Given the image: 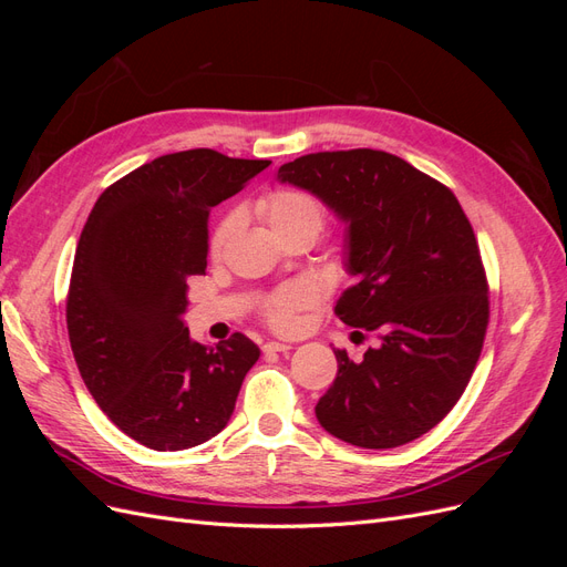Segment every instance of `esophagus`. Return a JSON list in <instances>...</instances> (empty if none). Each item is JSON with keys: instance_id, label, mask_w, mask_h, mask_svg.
<instances>
[{"instance_id": "obj_1", "label": "esophagus", "mask_w": 567, "mask_h": 567, "mask_svg": "<svg viewBox=\"0 0 567 567\" xmlns=\"http://www.w3.org/2000/svg\"><path fill=\"white\" fill-rule=\"evenodd\" d=\"M265 352H290L293 350V346H288V342H277V340H269L262 346Z\"/></svg>"}]
</instances>
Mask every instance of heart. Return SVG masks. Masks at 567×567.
Wrapping results in <instances>:
<instances>
[{"label": "heart", "mask_w": 567, "mask_h": 567, "mask_svg": "<svg viewBox=\"0 0 567 567\" xmlns=\"http://www.w3.org/2000/svg\"><path fill=\"white\" fill-rule=\"evenodd\" d=\"M260 213L265 215L267 225L274 234H284L290 229H312L315 234L323 225V205L300 188H277L260 200ZM236 215H229L219 221V227L213 234L210 252L219 255L225 250L231 234L236 231ZM312 302V290L307 286L293 284L281 288L267 300V319L279 331L296 329L298 312Z\"/></svg>", "instance_id": "obj_1"}]
</instances>
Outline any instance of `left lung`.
Masks as SVG:
<instances>
[{
	"mask_svg": "<svg viewBox=\"0 0 567 567\" xmlns=\"http://www.w3.org/2000/svg\"><path fill=\"white\" fill-rule=\"evenodd\" d=\"M277 182L346 225L342 267L354 281L336 315L381 333L359 362L336 352L317 421L364 450L421 437L458 402L485 340L487 281L468 217L447 186L385 151L310 153L281 165Z\"/></svg>",
	"mask_w": 567,
	"mask_h": 567,
	"instance_id": "8db88e82",
	"label": "left lung"
}]
</instances>
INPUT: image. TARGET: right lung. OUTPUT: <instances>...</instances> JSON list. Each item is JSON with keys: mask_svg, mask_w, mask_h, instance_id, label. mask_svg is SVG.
<instances>
[{"mask_svg": "<svg viewBox=\"0 0 567 567\" xmlns=\"http://www.w3.org/2000/svg\"><path fill=\"white\" fill-rule=\"evenodd\" d=\"M271 161L213 148L161 156L99 196L80 234L65 319L84 385L132 440L192 450L225 427L260 348L188 336V279L208 267L210 208Z\"/></svg>", "mask_w": 567, "mask_h": 567, "instance_id": "1", "label": "right lung"}]
</instances>
